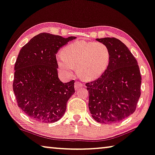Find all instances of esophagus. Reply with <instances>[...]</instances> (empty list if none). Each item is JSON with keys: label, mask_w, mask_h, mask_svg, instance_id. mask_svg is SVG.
<instances>
[{"label": "esophagus", "mask_w": 155, "mask_h": 155, "mask_svg": "<svg viewBox=\"0 0 155 155\" xmlns=\"http://www.w3.org/2000/svg\"><path fill=\"white\" fill-rule=\"evenodd\" d=\"M83 87V84L82 83H81L80 82H76L75 83V90H78L79 88Z\"/></svg>", "instance_id": "esophagus-1"}]
</instances>
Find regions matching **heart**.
Returning <instances> with one entry per match:
<instances>
[{
  "label": "heart",
  "instance_id": "1",
  "mask_svg": "<svg viewBox=\"0 0 155 155\" xmlns=\"http://www.w3.org/2000/svg\"><path fill=\"white\" fill-rule=\"evenodd\" d=\"M109 61L108 47L101 42L71 43L57 56L58 67L63 74L71 75L76 67L77 74L85 80L100 77L107 70Z\"/></svg>",
  "mask_w": 155,
  "mask_h": 155
}]
</instances>
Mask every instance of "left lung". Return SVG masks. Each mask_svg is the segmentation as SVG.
Segmentation results:
<instances>
[{"label":"left lung","instance_id":"8db88e82","mask_svg":"<svg viewBox=\"0 0 155 155\" xmlns=\"http://www.w3.org/2000/svg\"><path fill=\"white\" fill-rule=\"evenodd\" d=\"M96 40L108 47L110 61L101 78L86 84L89 109L97 122L113 124L134 112L141 96V76L137 59L122 41L111 37Z\"/></svg>","mask_w":155,"mask_h":155}]
</instances>
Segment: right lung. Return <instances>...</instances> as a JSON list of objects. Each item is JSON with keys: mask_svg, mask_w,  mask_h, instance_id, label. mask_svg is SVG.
I'll return each mask as SVG.
<instances>
[{"mask_svg": "<svg viewBox=\"0 0 155 155\" xmlns=\"http://www.w3.org/2000/svg\"><path fill=\"white\" fill-rule=\"evenodd\" d=\"M75 39L42 32L21 49L14 66L13 91L18 107L30 118L49 123L64 116L75 93V81L63 83L59 79L56 53Z\"/></svg>", "mask_w": 155, "mask_h": 155, "instance_id": "right-lung-1", "label": "right lung"}]
</instances>
